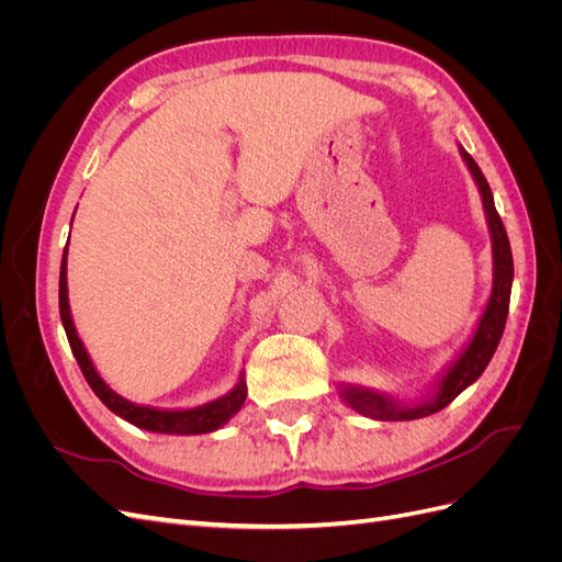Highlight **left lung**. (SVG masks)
Here are the masks:
<instances>
[{
    "instance_id": "obj_1",
    "label": "left lung",
    "mask_w": 562,
    "mask_h": 562,
    "mask_svg": "<svg viewBox=\"0 0 562 562\" xmlns=\"http://www.w3.org/2000/svg\"><path fill=\"white\" fill-rule=\"evenodd\" d=\"M459 155H462L469 173L479 187V194L483 201V213L490 232V244H492V288L490 297L485 302V310L475 323L471 337L464 342V347L457 351L454 359L448 363V368L440 372L429 394L419 401H403L394 394H386V391L368 389L359 384H337L339 398H342L351 411L361 413L363 417L380 419V422H407V419H419L429 417L438 411H443L450 405L464 389H469L475 380L483 375L487 368L492 353H495L504 323L508 314V300H512V285H514V258H512V246H508V236L502 225V217L495 209V199H492V190L479 168L473 161L469 151L457 143Z\"/></svg>"
}]
</instances>
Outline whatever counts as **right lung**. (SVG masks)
Listing matches in <instances>:
<instances>
[{"instance_id": "right-lung-1", "label": "right lung", "mask_w": 562, "mask_h": 562, "mask_svg": "<svg viewBox=\"0 0 562 562\" xmlns=\"http://www.w3.org/2000/svg\"><path fill=\"white\" fill-rule=\"evenodd\" d=\"M58 304H60V321H63V328L67 335V342H70L75 359L83 372V378H87L89 386L93 389V394L105 403L108 411H112L116 417L126 419L128 424H133V427L145 429V431H155V434L196 436V434H211V431L223 429L225 424L241 411V405L248 394L244 372L225 396H220V398L209 401L203 405H196V407H155V405L133 403L124 396H119L116 391L103 378H100V372L95 370L91 356H89L87 347H83L81 337L75 328L72 312H70V297H67V246H65L63 262H60Z\"/></svg>"}]
</instances>
